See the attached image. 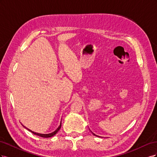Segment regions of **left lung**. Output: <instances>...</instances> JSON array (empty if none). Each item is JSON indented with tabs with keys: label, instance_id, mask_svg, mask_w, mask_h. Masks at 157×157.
I'll return each mask as SVG.
<instances>
[{
	"label": "left lung",
	"instance_id": "obj_1",
	"mask_svg": "<svg viewBox=\"0 0 157 157\" xmlns=\"http://www.w3.org/2000/svg\"><path fill=\"white\" fill-rule=\"evenodd\" d=\"M92 134H94V136H96V134H94V133H92ZM98 136V137H99V136Z\"/></svg>",
	"mask_w": 157,
	"mask_h": 157
}]
</instances>
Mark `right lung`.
<instances>
[{
	"label": "right lung",
	"instance_id": "obj_1",
	"mask_svg": "<svg viewBox=\"0 0 157 157\" xmlns=\"http://www.w3.org/2000/svg\"><path fill=\"white\" fill-rule=\"evenodd\" d=\"M61 122H60V125L59 126V127L57 128V129L54 131V132H52V133H50V134H39V133H36V132H33V131H31V130H29V129H28V128H27L26 127H25L26 129H27L28 130H29V132H31V133H33V134H35V135H36V136H40V137H52V136H54V135H56V134H57V132H58L59 130V129L61 128Z\"/></svg>",
	"mask_w": 157,
	"mask_h": 157
}]
</instances>
